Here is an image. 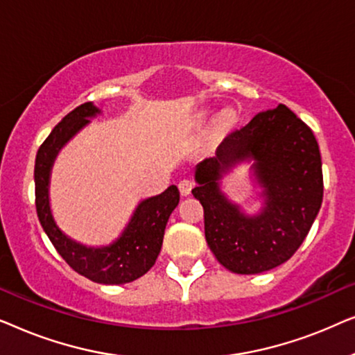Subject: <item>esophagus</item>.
Listing matches in <instances>:
<instances>
[{
  "mask_svg": "<svg viewBox=\"0 0 355 355\" xmlns=\"http://www.w3.org/2000/svg\"><path fill=\"white\" fill-rule=\"evenodd\" d=\"M191 191H192V182L189 181V179H182V181L179 182V192H181L182 196L186 197V196H189V193H191Z\"/></svg>",
  "mask_w": 355,
  "mask_h": 355,
  "instance_id": "34e87169",
  "label": "esophagus"
}]
</instances>
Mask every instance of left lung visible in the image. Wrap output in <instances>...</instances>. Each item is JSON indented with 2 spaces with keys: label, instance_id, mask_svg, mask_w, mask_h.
Wrapping results in <instances>:
<instances>
[{
  "label": "left lung",
  "instance_id": "1",
  "mask_svg": "<svg viewBox=\"0 0 355 355\" xmlns=\"http://www.w3.org/2000/svg\"><path fill=\"white\" fill-rule=\"evenodd\" d=\"M250 164L261 205L249 214L222 181ZM193 197L203 207L207 244L232 273L257 275L288 261L309 234L323 200L322 157L307 124L288 106L261 111L226 135L216 155L197 164Z\"/></svg>",
  "mask_w": 355,
  "mask_h": 355
}]
</instances>
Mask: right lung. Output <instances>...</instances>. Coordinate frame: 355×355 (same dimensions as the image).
<instances>
[{
  "instance_id": "add662e5",
  "label": "right lung",
  "mask_w": 355,
  "mask_h": 355,
  "mask_svg": "<svg viewBox=\"0 0 355 355\" xmlns=\"http://www.w3.org/2000/svg\"><path fill=\"white\" fill-rule=\"evenodd\" d=\"M101 110L89 101L64 116L51 130L35 158V205L40 225L51 244L67 265L77 273L100 284H125L140 278L152 268L163 245V236L169 215L179 203V191L169 186L158 196L142 198L134 208L128 225L113 242L106 245H87L72 239L58 226L51 211L50 182L58 155L90 119Z\"/></svg>"
}]
</instances>
